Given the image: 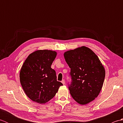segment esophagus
I'll return each mask as SVG.
<instances>
[{"instance_id":"esophagus-1","label":"esophagus","mask_w":123,"mask_h":123,"mask_svg":"<svg viewBox=\"0 0 123 123\" xmlns=\"http://www.w3.org/2000/svg\"><path fill=\"white\" fill-rule=\"evenodd\" d=\"M61 82L62 83V84L63 85H65V80H62Z\"/></svg>"}]
</instances>
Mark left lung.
Here are the masks:
<instances>
[{
	"instance_id": "8db88e82",
	"label": "left lung",
	"mask_w": 123,
	"mask_h": 123,
	"mask_svg": "<svg viewBox=\"0 0 123 123\" xmlns=\"http://www.w3.org/2000/svg\"><path fill=\"white\" fill-rule=\"evenodd\" d=\"M71 69L72 82L69 89L72 97L81 105H86L97 97L103 87L105 70L97 55L82 46L64 53Z\"/></svg>"
}]
</instances>
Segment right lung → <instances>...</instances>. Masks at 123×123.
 I'll list each match as a JSON object with an SVG mask.
<instances>
[{
  "mask_svg": "<svg viewBox=\"0 0 123 123\" xmlns=\"http://www.w3.org/2000/svg\"><path fill=\"white\" fill-rule=\"evenodd\" d=\"M57 52L40 49L31 53L20 69V84L26 95L36 103L45 104L56 95L63 85L56 80V72L51 66Z\"/></svg>",
  "mask_w": 123,
  "mask_h": 123,
  "instance_id": "obj_1",
  "label": "right lung"
}]
</instances>
